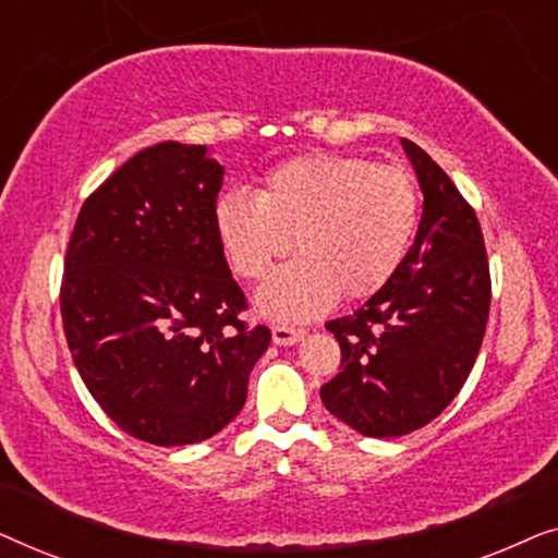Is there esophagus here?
I'll return each instance as SVG.
<instances>
[{"instance_id":"obj_1","label":"esophagus","mask_w":558,"mask_h":558,"mask_svg":"<svg viewBox=\"0 0 558 558\" xmlns=\"http://www.w3.org/2000/svg\"><path fill=\"white\" fill-rule=\"evenodd\" d=\"M304 338V330H296V327H287V325H274L271 327V340L277 345H294Z\"/></svg>"}]
</instances>
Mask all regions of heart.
Wrapping results in <instances>:
<instances>
[{"mask_svg":"<svg viewBox=\"0 0 558 558\" xmlns=\"http://www.w3.org/2000/svg\"><path fill=\"white\" fill-rule=\"evenodd\" d=\"M418 220L411 174L361 157L310 155L266 174L258 195L226 193L216 231L228 264L256 281L292 248L300 256L256 292V310L277 323H307L338 294L363 300L399 269Z\"/></svg>","mask_w":558,"mask_h":558,"instance_id":"1","label":"heart"}]
</instances>
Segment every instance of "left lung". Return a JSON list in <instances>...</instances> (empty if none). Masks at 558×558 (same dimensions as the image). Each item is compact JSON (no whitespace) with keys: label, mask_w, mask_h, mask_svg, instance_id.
Segmentation results:
<instances>
[{"label":"left lung","mask_w":558,"mask_h":558,"mask_svg":"<svg viewBox=\"0 0 558 558\" xmlns=\"http://www.w3.org/2000/svg\"><path fill=\"white\" fill-rule=\"evenodd\" d=\"M424 193L414 246L353 315L325 327L340 373L319 388L325 409L363 437H401L449 407L468 380L490 312V269L475 210L447 172L401 140Z\"/></svg>","instance_id":"8db88e82"}]
</instances>
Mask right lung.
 <instances>
[{
    "mask_svg": "<svg viewBox=\"0 0 558 558\" xmlns=\"http://www.w3.org/2000/svg\"><path fill=\"white\" fill-rule=\"evenodd\" d=\"M223 165L203 144L162 142L83 203L60 315L83 384L132 437L210 439L246 403L271 330L241 323L246 296L216 231Z\"/></svg>",
    "mask_w": 558,
    "mask_h": 558,
    "instance_id": "1",
    "label": "right lung"
}]
</instances>
